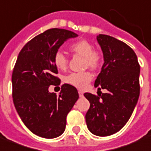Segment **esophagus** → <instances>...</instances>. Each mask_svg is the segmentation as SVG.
<instances>
[{
    "label": "esophagus",
    "instance_id": "esophagus-1",
    "mask_svg": "<svg viewBox=\"0 0 151 151\" xmlns=\"http://www.w3.org/2000/svg\"><path fill=\"white\" fill-rule=\"evenodd\" d=\"M79 96H80V98H83V97H84V93H83V92L80 91V92H79Z\"/></svg>",
    "mask_w": 151,
    "mask_h": 151
}]
</instances>
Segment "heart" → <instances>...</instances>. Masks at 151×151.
<instances>
[{
    "label": "heart",
    "mask_w": 151,
    "mask_h": 151,
    "mask_svg": "<svg viewBox=\"0 0 151 151\" xmlns=\"http://www.w3.org/2000/svg\"><path fill=\"white\" fill-rule=\"evenodd\" d=\"M70 50L80 56L84 57V67L96 70L100 67L101 56L97 50H93V45L87 40H79L70 46ZM53 63L59 70H65L67 67V59L63 53L58 51L53 56ZM93 79L90 72L71 73L66 77V82L78 89H84Z\"/></svg>",
    "instance_id": "1"
}]
</instances>
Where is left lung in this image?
Returning a JSON list of instances; mask_svg holds the SVG:
<instances>
[{
    "mask_svg": "<svg viewBox=\"0 0 151 151\" xmlns=\"http://www.w3.org/2000/svg\"><path fill=\"white\" fill-rule=\"evenodd\" d=\"M97 40L104 63L94 86L107 93H84L90 103L85 119L93 134L106 137L119 132L132 115L140 95V65L135 52L121 40L102 34Z\"/></svg>",
    "mask_w": 151,
    "mask_h": 151,
    "instance_id": "left-lung-1",
    "label": "left lung"
}]
</instances>
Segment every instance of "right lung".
Segmentation results:
<instances>
[{
  "mask_svg": "<svg viewBox=\"0 0 151 151\" xmlns=\"http://www.w3.org/2000/svg\"><path fill=\"white\" fill-rule=\"evenodd\" d=\"M76 33L52 28L23 46L12 74L13 101L23 124L34 134L55 138L66 129L67 115L79 98L76 88L62 85L59 95L50 93V85H59L53 56L63 44Z\"/></svg>",
  "mask_w": 151,
  "mask_h": 151,
  "instance_id": "add662e5",
  "label": "right lung"
}]
</instances>
